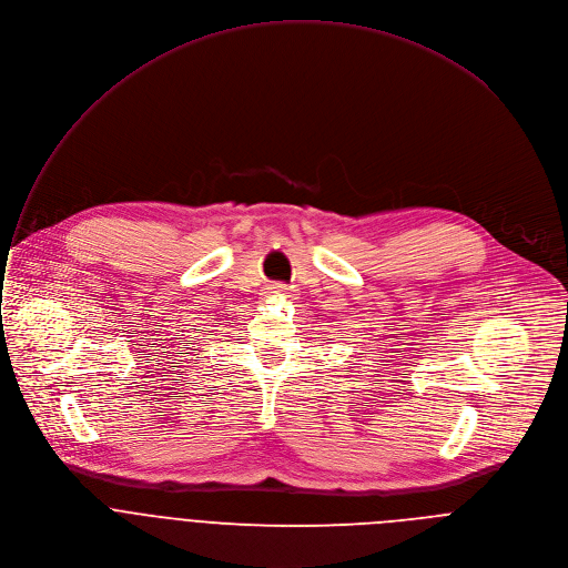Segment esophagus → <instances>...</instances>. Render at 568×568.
Listing matches in <instances>:
<instances>
[{"instance_id":"esophagus-1","label":"esophagus","mask_w":568,"mask_h":568,"mask_svg":"<svg viewBox=\"0 0 568 568\" xmlns=\"http://www.w3.org/2000/svg\"><path fill=\"white\" fill-rule=\"evenodd\" d=\"M286 293H288V286L282 284V282H273V284L266 286V295H268V297H277V295L284 297Z\"/></svg>"}]
</instances>
